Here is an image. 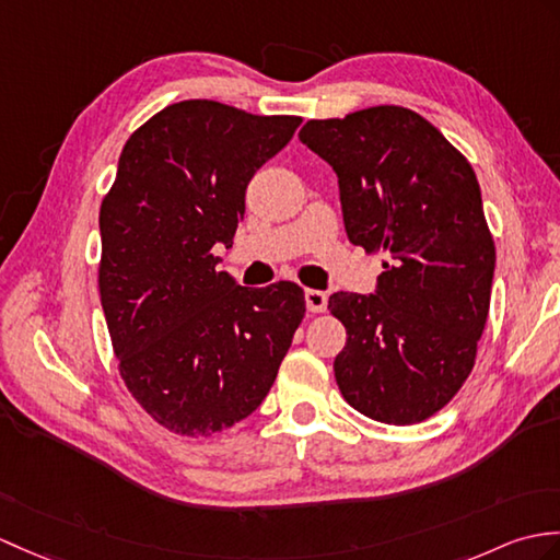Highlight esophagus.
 I'll return each mask as SVG.
<instances>
[{"instance_id": "34e87169", "label": "esophagus", "mask_w": 560, "mask_h": 560, "mask_svg": "<svg viewBox=\"0 0 560 560\" xmlns=\"http://www.w3.org/2000/svg\"><path fill=\"white\" fill-rule=\"evenodd\" d=\"M327 303H329V295L324 291H315V289L305 291V305L310 312H324L327 310Z\"/></svg>"}]
</instances>
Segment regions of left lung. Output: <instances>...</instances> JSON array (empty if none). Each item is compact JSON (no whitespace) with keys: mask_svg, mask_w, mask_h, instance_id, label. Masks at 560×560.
I'll use <instances>...</instances> for the list:
<instances>
[{"mask_svg":"<svg viewBox=\"0 0 560 560\" xmlns=\"http://www.w3.org/2000/svg\"><path fill=\"white\" fill-rule=\"evenodd\" d=\"M303 145L339 176L348 241L386 255L374 293L339 291L343 398L386 424L432 418L472 372L497 250L470 162L410 109L312 119Z\"/></svg>","mask_w":560,"mask_h":560,"instance_id":"obj_1","label":"left lung"}]
</instances>
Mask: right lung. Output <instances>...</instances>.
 I'll return each instance as SVG.
<instances>
[{
	"label": "right lung",
	"instance_id": "1",
	"mask_svg": "<svg viewBox=\"0 0 560 560\" xmlns=\"http://www.w3.org/2000/svg\"><path fill=\"white\" fill-rule=\"evenodd\" d=\"M301 121L186 100L121 150L100 207L102 310L128 392L176 434L255 412L305 315L301 285H238L212 253L231 248L245 188Z\"/></svg>",
	"mask_w": 560,
	"mask_h": 560
}]
</instances>
